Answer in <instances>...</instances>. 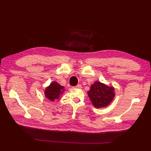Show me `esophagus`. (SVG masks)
Returning <instances> with one entry per match:
<instances>
[{
    "instance_id": "obj_1",
    "label": "esophagus",
    "mask_w": 151,
    "mask_h": 151,
    "mask_svg": "<svg viewBox=\"0 0 151 151\" xmlns=\"http://www.w3.org/2000/svg\"><path fill=\"white\" fill-rule=\"evenodd\" d=\"M74 88H78V89H81V88H82V86L81 85V84H78V85H77V86H75V87H73Z\"/></svg>"
}]
</instances>
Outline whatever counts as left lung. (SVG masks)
Wrapping results in <instances>:
<instances>
[{"instance_id":"8db88e82","label":"left lung","mask_w":151,"mask_h":151,"mask_svg":"<svg viewBox=\"0 0 151 151\" xmlns=\"http://www.w3.org/2000/svg\"><path fill=\"white\" fill-rule=\"evenodd\" d=\"M88 94L96 108L107 106L115 97L114 88L109 87L100 82H95L91 86Z\"/></svg>"}]
</instances>
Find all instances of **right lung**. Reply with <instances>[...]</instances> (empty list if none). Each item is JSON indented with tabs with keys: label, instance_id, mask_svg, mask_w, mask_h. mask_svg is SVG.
Wrapping results in <instances>:
<instances>
[{
	"label": "right lung",
	"instance_id": "obj_1",
	"mask_svg": "<svg viewBox=\"0 0 151 151\" xmlns=\"http://www.w3.org/2000/svg\"><path fill=\"white\" fill-rule=\"evenodd\" d=\"M63 88L64 87L60 86L58 82H52L49 87L45 89V97L51 101L58 99L60 95L62 94L65 90Z\"/></svg>",
	"mask_w": 151,
	"mask_h": 151
}]
</instances>
